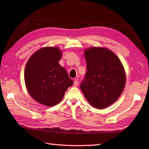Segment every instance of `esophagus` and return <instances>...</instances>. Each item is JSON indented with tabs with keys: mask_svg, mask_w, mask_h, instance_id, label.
Listing matches in <instances>:
<instances>
[{
	"mask_svg": "<svg viewBox=\"0 0 149 149\" xmlns=\"http://www.w3.org/2000/svg\"><path fill=\"white\" fill-rule=\"evenodd\" d=\"M78 84H79V82H78V80H77V79H75V81H74V86H75V87L77 86Z\"/></svg>",
	"mask_w": 149,
	"mask_h": 149,
	"instance_id": "34e87169",
	"label": "esophagus"
}]
</instances>
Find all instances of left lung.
I'll list each match as a JSON object with an SVG mask.
<instances>
[{
	"label": "left lung",
	"instance_id": "left-lung-1",
	"mask_svg": "<svg viewBox=\"0 0 149 149\" xmlns=\"http://www.w3.org/2000/svg\"><path fill=\"white\" fill-rule=\"evenodd\" d=\"M87 72L80 88L93 107L103 109L117 100L125 85L123 66L109 49L90 47L85 50Z\"/></svg>",
	"mask_w": 149,
	"mask_h": 149
}]
</instances>
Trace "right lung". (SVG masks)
<instances>
[{"label":"right lung","mask_w":149,"mask_h":149,"mask_svg":"<svg viewBox=\"0 0 149 149\" xmlns=\"http://www.w3.org/2000/svg\"><path fill=\"white\" fill-rule=\"evenodd\" d=\"M62 52L47 47L29 58L24 72L27 91L40 104L53 107L61 101L65 92L74 84L64 67L59 64Z\"/></svg>","instance_id":"add662e5"}]
</instances>
